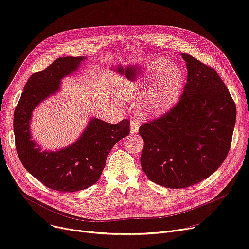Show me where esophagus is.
I'll return each instance as SVG.
<instances>
[{
    "mask_svg": "<svg viewBox=\"0 0 249 249\" xmlns=\"http://www.w3.org/2000/svg\"><path fill=\"white\" fill-rule=\"evenodd\" d=\"M139 128H140V123L138 120L133 119L130 122V132L131 134H136L139 132Z\"/></svg>",
    "mask_w": 249,
    "mask_h": 249,
    "instance_id": "34e87169",
    "label": "esophagus"
}]
</instances>
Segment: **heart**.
Returning a JSON list of instances; mask_svg holds the SVG:
<instances>
[{"mask_svg":"<svg viewBox=\"0 0 249 249\" xmlns=\"http://www.w3.org/2000/svg\"><path fill=\"white\" fill-rule=\"evenodd\" d=\"M183 86L181 68L164 58L154 60L121 80L123 96L129 100L142 97L141 109L151 115H159L170 109L178 99Z\"/></svg>","mask_w":249,"mask_h":249,"instance_id":"obj_1","label":"heart"}]
</instances>
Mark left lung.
Segmentation results:
<instances>
[{"label":"left lung","instance_id":"left-lung-1","mask_svg":"<svg viewBox=\"0 0 249 249\" xmlns=\"http://www.w3.org/2000/svg\"><path fill=\"white\" fill-rule=\"evenodd\" d=\"M187 83L170 111L140 127L144 139L141 165L148 178L178 189L214 173L228 156L236 107L214 69L188 54Z\"/></svg>","mask_w":249,"mask_h":249}]
</instances>
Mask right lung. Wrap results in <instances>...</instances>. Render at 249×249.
Listing matches in <instances>:
<instances>
[{
  "label": "right lung",
  "mask_w": 249,
  "mask_h": 249,
  "mask_svg": "<svg viewBox=\"0 0 249 249\" xmlns=\"http://www.w3.org/2000/svg\"><path fill=\"white\" fill-rule=\"evenodd\" d=\"M86 57H61L24 86L14 115L16 148L24 168L45 186L62 192H75L96 183L113 146L129 135L127 119L110 124L90 117L72 145L56 151L42 150L32 140L30 122L37 106L60 91L62 79L73 75Z\"/></svg>",
  "instance_id": "add662e5"
}]
</instances>
